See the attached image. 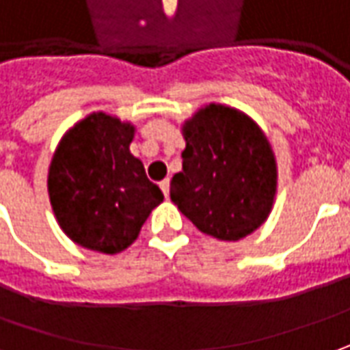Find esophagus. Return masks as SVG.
I'll list each match as a JSON object with an SVG mask.
<instances>
[{
	"label": "esophagus",
	"instance_id": "obj_1",
	"mask_svg": "<svg viewBox=\"0 0 350 350\" xmlns=\"http://www.w3.org/2000/svg\"><path fill=\"white\" fill-rule=\"evenodd\" d=\"M161 189H163L165 197H168V193H170V180H163L161 182Z\"/></svg>",
	"mask_w": 350,
	"mask_h": 350
}]
</instances>
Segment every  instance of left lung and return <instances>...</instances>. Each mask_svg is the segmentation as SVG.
<instances>
[{"label":"left lung","mask_w":350,"mask_h":350,"mask_svg":"<svg viewBox=\"0 0 350 350\" xmlns=\"http://www.w3.org/2000/svg\"><path fill=\"white\" fill-rule=\"evenodd\" d=\"M182 172L170 199L197 230L237 241L265 224L278 187V166L262 130L232 107H203L182 126Z\"/></svg>","instance_id":"left-lung-1"}]
</instances>
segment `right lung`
<instances>
[{
	"label": "right lung",
	"instance_id": "1",
	"mask_svg": "<svg viewBox=\"0 0 350 350\" xmlns=\"http://www.w3.org/2000/svg\"><path fill=\"white\" fill-rule=\"evenodd\" d=\"M134 134L130 122L99 111L76 122L57 145L47 174L51 208L61 230L85 249L124 251L165 199L130 153Z\"/></svg>",
	"mask_w": 350,
	"mask_h": 350
}]
</instances>
